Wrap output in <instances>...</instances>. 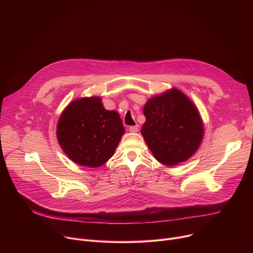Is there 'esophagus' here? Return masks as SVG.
I'll return each instance as SVG.
<instances>
[{
  "label": "esophagus",
  "mask_w": 253,
  "mask_h": 253,
  "mask_svg": "<svg viewBox=\"0 0 253 253\" xmlns=\"http://www.w3.org/2000/svg\"><path fill=\"white\" fill-rule=\"evenodd\" d=\"M138 130H139V126H138V125L130 126V127H129V131H130L131 133H137Z\"/></svg>",
  "instance_id": "obj_1"
}]
</instances>
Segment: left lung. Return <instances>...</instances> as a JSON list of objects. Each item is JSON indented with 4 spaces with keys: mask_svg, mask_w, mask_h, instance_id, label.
<instances>
[{
    "mask_svg": "<svg viewBox=\"0 0 253 253\" xmlns=\"http://www.w3.org/2000/svg\"><path fill=\"white\" fill-rule=\"evenodd\" d=\"M146 122L141 134L154 157L173 166L190 158L199 148L204 128L191 100L178 89L152 97L144 105Z\"/></svg>",
    "mask_w": 253,
    "mask_h": 253,
    "instance_id": "8db88e82",
    "label": "left lung"
}]
</instances>
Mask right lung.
Segmentation results:
<instances>
[{
	"label": "right lung",
	"mask_w": 253,
	"mask_h": 253,
	"mask_svg": "<svg viewBox=\"0 0 253 253\" xmlns=\"http://www.w3.org/2000/svg\"><path fill=\"white\" fill-rule=\"evenodd\" d=\"M124 133L119 114L106 110L99 97L70 103L57 125V138L65 154L91 168L103 165L114 155Z\"/></svg>",
	"instance_id": "obj_1"
}]
</instances>
